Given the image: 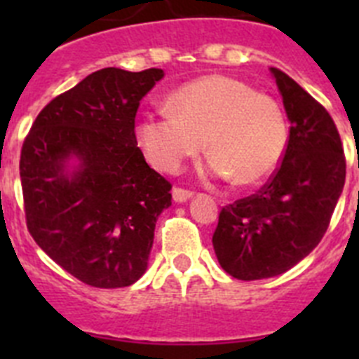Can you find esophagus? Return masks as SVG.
<instances>
[{"label": "esophagus", "mask_w": 359, "mask_h": 359, "mask_svg": "<svg viewBox=\"0 0 359 359\" xmlns=\"http://www.w3.org/2000/svg\"><path fill=\"white\" fill-rule=\"evenodd\" d=\"M192 198V192L185 189H180V187H174L172 189V199L176 203H185Z\"/></svg>", "instance_id": "1"}]
</instances>
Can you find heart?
<instances>
[{"label":"heart","instance_id":"heart-1","mask_svg":"<svg viewBox=\"0 0 359 359\" xmlns=\"http://www.w3.org/2000/svg\"><path fill=\"white\" fill-rule=\"evenodd\" d=\"M169 113L144 115L135 140L161 172L207 149V174L253 187L277 172L287 149V122L275 98L228 75H205L167 98Z\"/></svg>","mask_w":359,"mask_h":359}]
</instances>
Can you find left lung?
<instances>
[{
	"label": "left lung",
	"mask_w": 359,
	"mask_h": 359,
	"mask_svg": "<svg viewBox=\"0 0 359 359\" xmlns=\"http://www.w3.org/2000/svg\"><path fill=\"white\" fill-rule=\"evenodd\" d=\"M291 122L286 154L259 194L228 205L212 237L221 268L239 280L277 277L316 248L345 183L340 135L327 109L269 68Z\"/></svg>",
	"instance_id": "left-lung-1"
}]
</instances>
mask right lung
<instances>
[{"instance_id": "right-lung-1", "label": "right lung", "mask_w": 359, "mask_h": 359, "mask_svg": "<svg viewBox=\"0 0 359 359\" xmlns=\"http://www.w3.org/2000/svg\"><path fill=\"white\" fill-rule=\"evenodd\" d=\"M161 79L160 68L98 69L46 104L25 138L28 231L88 286L135 284L147 269L158 215L172 205V187L135 140L140 100Z\"/></svg>"}]
</instances>
